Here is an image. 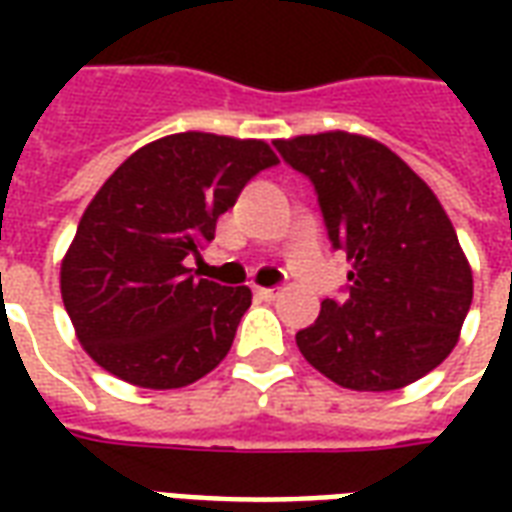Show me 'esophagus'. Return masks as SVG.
Wrapping results in <instances>:
<instances>
[{"label": "esophagus", "instance_id": "1", "mask_svg": "<svg viewBox=\"0 0 512 512\" xmlns=\"http://www.w3.org/2000/svg\"><path fill=\"white\" fill-rule=\"evenodd\" d=\"M282 293V288H255V296L263 301H274Z\"/></svg>", "mask_w": 512, "mask_h": 512}]
</instances>
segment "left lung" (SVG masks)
Returning a JSON list of instances; mask_svg holds the SVG:
<instances>
[{
	"instance_id": "1",
	"label": "left lung",
	"mask_w": 512,
	"mask_h": 512,
	"mask_svg": "<svg viewBox=\"0 0 512 512\" xmlns=\"http://www.w3.org/2000/svg\"><path fill=\"white\" fill-rule=\"evenodd\" d=\"M318 194L332 249L351 260L343 299L296 334L315 370L356 392H389L439 367L472 304V268L447 213L406 161L367 136L277 139Z\"/></svg>"
}]
</instances>
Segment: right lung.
I'll list each match as a JSON object with an SVG mask.
<instances>
[{
	"label": "right lung",
	"instance_id": "obj_1",
	"mask_svg": "<svg viewBox=\"0 0 512 512\" xmlns=\"http://www.w3.org/2000/svg\"><path fill=\"white\" fill-rule=\"evenodd\" d=\"M277 164L260 139L186 131L139 147L101 186L60 288L79 343L106 373L178 389L227 356L252 290L197 279L186 257L211 244L246 183Z\"/></svg>",
	"mask_w": 512,
	"mask_h": 512
}]
</instances>
